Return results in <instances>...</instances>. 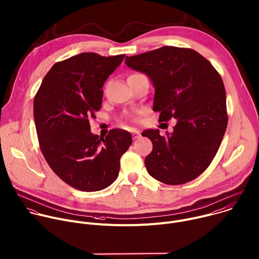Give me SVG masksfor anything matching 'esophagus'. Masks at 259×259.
Here are the masks:
<instances>
[{
  "label": "esophagus",
  "instance_id": "esophagus-1",
  "mask_svg": "<svg viewBox=\"0 0 259 259\" xmlns=\"http://www.w3.org/2000/svg\"><path fill=\"white\" fill-rule=\"evenodd\" d=\"M140 137H141V135H140V132H138V131H135V132L133 133V139L137 140V139H139Z\"/></svg>",
  "mask_w": 259,
  "mask_h": 259
}]
</instances>
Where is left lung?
I'll use <instances>...</instances> for the list:
<instances>
[{"label":"left lung","instance_id":"8db88e82","mask_svg":"<svg viewBox=\"0 0 259 259\" xmlns=\"http://www.w3.org/2000/svg\"><path fill=\"white\" fill-rule=\"evenodd\" d=\"M125 64L150 77L153 110L159 121L177 118L171 135L147 130L153 144L145 158L149 175L166 185L199 177L213 160L228 125L226 91L220 73L198 52L162 47L125 58Z\"/></svg>","mask_w":259,"mask_h":259}]
</instances>
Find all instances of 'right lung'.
Masks as SVG:
<instances>
[{"instance_id":"right-lung-1","label":"right lung","mask_w":259,"mask_h":259,"mask_svg":"<svg viewBox=\"0 0 259 259\" xmlns=\"http://www.w3.org/2000/svg\"><path fill=\"white\" fill-rule=\"evenodd\" d=\"M124 56L81 53L57 62L34 97L33 117L44 157L63 182L79 191L109 187L118 177L121 155L132 145L126 131L114 128L101 138L90 125L101 109L102 88Z\"/></svg>"}]
</instances>
